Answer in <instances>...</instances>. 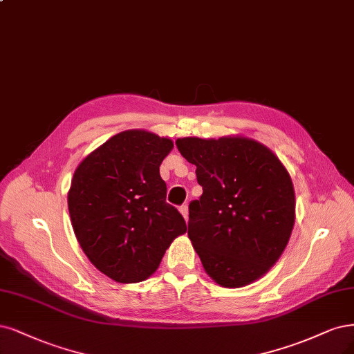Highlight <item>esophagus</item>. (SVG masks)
Instances as JSON below:
<instances>
[{"instance_id":"esophagus-1","label":"esophagus","mask_w":354,"mask_h":354,"mask_svg":"<svg viewBox=\"0 0 354 354\" xmlns=\"http://www.w3.org/2000/svg\"><path fill=\"white\" fill-rule=\"evenodd\" d=\"M180 212H181V215L185 216V219L187 221V218H189V206L187 205H181L180 206Z\"/></svg>"}]
</instances>
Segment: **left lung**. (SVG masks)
<instances>
[{"label":"left lung","mask_w":354,"mask_h":354,"mask_svg":"<svg viewBox=\"0 0 354 354\" xmlns=\"http://www.w3.org/2000/svg\"><path fill=\"white\" fill-rule=\"evenodd\" d=\"M202 196L189 205V239L215 283L245 287L265 275L293 231V181L262 143L240 136L183 138Z\"/></svg>","instance_id":"left-lung-1"}]
</instances>
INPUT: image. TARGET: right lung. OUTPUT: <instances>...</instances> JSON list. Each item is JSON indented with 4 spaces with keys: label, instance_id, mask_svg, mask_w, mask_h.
I'll return each mask as SVG.
<instances>
[{
    "label": "right lung",
    "instance_id": "add662e5",
    "mask_svg": "<svg viewBox=\"0 0 354 354\" xmlns=\"http://www.w3.org/2000/svg\"><path fill=\"white\" fill-rule=\"evenodd\" d=\"M173 140L146 130L108 139L76 168L68 212L79 245L95 268L117 283H140L186 233L181 214L165 202L160 165Z\"/></svg>",
    "mask_w": 354,
    "mask_h": 354
}]
</instances>
